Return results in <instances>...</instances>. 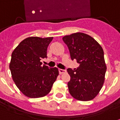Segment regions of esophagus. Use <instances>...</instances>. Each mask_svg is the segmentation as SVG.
<instances>
[{"mask_svg": "<svg viewBox=\"0 0 120 120\" xmlns=\"http://www.w3.org/2000/svg\"><path fill=\"white\" fill-rule=\"evenodd\" d=\"M58 71H59V73H60V74H62V73H66V71L65 69H59Z\"/></svg>", "mask_w": 120, "mask_h": 120, "instance_id": "obj_1", "label": "esophagus"}]
</instances>
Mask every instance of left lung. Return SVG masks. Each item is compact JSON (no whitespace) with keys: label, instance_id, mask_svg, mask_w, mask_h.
I'll list each match as a JSON object with an SVG mask.
<instances>
[{"label":"left lung","instance_id":"left-lung-1","mask_svg":"<svg viewBox=\"0 0 120 120\" xmlns=\"http://www.w3.org/2000/svg\"><path fill=\"white\" fill-rule=\"evenodd\" d=\"M68 47L71 60L80 66L75 70L68 69L71 79L68 83L69 92L79 101L92 100L103 86L107 66L103 49L88 34L77 32L63 37Z\"/></svg>","mask_w":120,"mask_h":120}]
</instances>
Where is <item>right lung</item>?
I'll list each match as a JSON object with an SVG mask.
<instances>
[{
  "mask_svg": "<svg viewBox=\"0 0 120 120\" xmlns=\"http://www.w3.org/2000/svg\"><path fill=\"white\" fill-rule=\"evenodd\" d=\"M53 37H29L22 40L11 54L10 69L17 87L30 98H42L51 92L59 74L57 68L41 66Z\"/></svg>",
  "mask_w": 120,
  "mask_h": 120,
  "instance_id": "obj_1",
  "label": "right lung"
}]
</instances>
